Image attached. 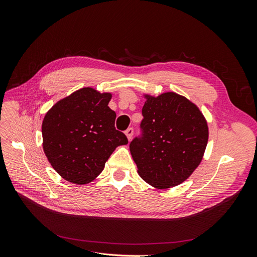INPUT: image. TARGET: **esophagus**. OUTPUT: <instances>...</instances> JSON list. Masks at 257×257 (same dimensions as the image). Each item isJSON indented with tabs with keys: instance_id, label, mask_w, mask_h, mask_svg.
I'll return each mask as SVG.
<instances>
[{
	"instance_id": "1",
	"label": "esophagus",
	"mask_w": 257,
	"mask_h": 257,
	"mask_svg": "<svg viewBox=\"0 0 257 257\" xmlns=\"http://www.w3.org/2000/svg\"><path fill=\"white\" fill-rule=\"evenodd\" d=\"M133 134H134V130L133 127H128L126 131H125V135L127 137L128 141H131V138L133 137Z\"/></svg>"
}]
</instances>
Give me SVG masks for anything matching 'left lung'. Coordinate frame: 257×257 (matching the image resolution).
Returning <instances> with one entry per match:
<instances>
[{"label": "left lung", "mask_w": 257, "mask_h": 257, "mask_svg": "<svg viewBox=\"0 0 257 257\" xmlns=\"http://www.w3.org/2000/svg\"><path fill=\"white\" fill-rule=\"evenodd\" d=\"M142 134L130 144L144 180L168 189L188 179L203 160L208 125L198 107L175 92L146 95Z\"/></svg>", "instance_id": "obj_1"}]
</instances>
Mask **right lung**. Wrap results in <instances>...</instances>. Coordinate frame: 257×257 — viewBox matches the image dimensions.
<instances>
[{
    "label": "right lung",
    "mask_w": 257,
    "mask_h": 257,
    "mask_svg": "<svg viewBox=\"0 0 257 257\" xmlns=\"http://www.w3.org/2000/svg\"><path fill=\"white\" fill-rule=\"evenodd\" d=\"M110 98V93L82 88L46 113L44 152L65 180L76 184L94 180L115 148L127 145L126 136L114 127L115 112L108 107Z\"/></svg>",
    "instance_id": "1"
}]
</instances>
